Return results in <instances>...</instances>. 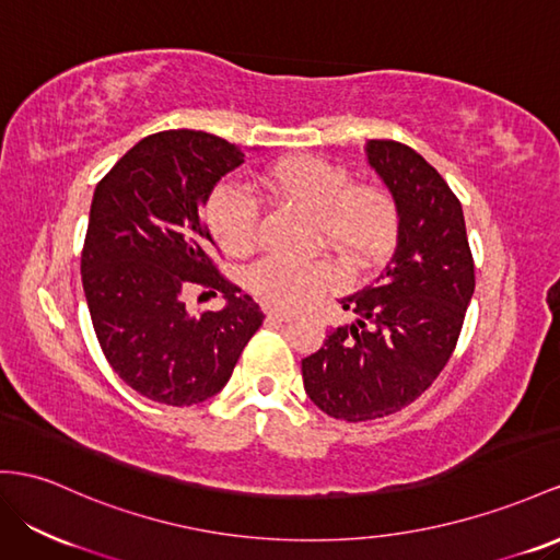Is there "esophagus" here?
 <instances>
[{
	"mask_svg": "<svg viewBox=\"0 0 560 560\" xmlns=\"http://www.w3.org/2000/svg\"><path fill=\"white\" fill-rule=\"evenodd\" d=\"M293 317H295L293 312L277 310V307H267V319H271V322H291Z\"/></svg>",
	"mask_w": 560,
	"mask_h": 560,
	"instance_id": "obj_1",
	"label": "esophagus"
}]
</instances>
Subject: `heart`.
<instances>
[{
  "mask_svg": "<svg viewBox=\"0 0 560 560\" xmlns=\"http://www.w3.org/2000/svg\"><path fill=\"white\" fill-rule=\"evenodd\" d=\"M260 184L275 198L295 200L312 210L317 241L334 246L357 267L374 265L393 246L397 226L393 196L378 184H352V175L342 165L317 155H298L269 167ZM206 222L226 255H243L257 241L260 206L241 184L222 182L208 200ZM248 283L265 303L298 310L340 289L346 275L326 257L293 260L267 255L250 267Z\"/></svg>",
  "mask_w": 560,
  "mask_h": 560,
  "instance_id": "obj_1",
  "label": "heart"
}]
</instances>
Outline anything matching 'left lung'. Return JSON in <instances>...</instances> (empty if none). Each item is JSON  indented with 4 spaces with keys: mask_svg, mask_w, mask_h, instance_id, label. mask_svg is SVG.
Here are the masks:
<instances>
[{
    "mask_svg": "<svg viewBox=\"0 0 560 560\" xmlns=\"http://www.w3.org/2000/svg\"><path fill=\"white\" fill-rule=\"evenodd\" d=\"M366 158L395 198L397 248L374 285L340 300L360 319L303 360L312 402L348 423L390 417L433 385L476 291L464 210L440 172L393 139H371Z\"/></svg>",
    "mask_w": 560,
    "mask_h": 560,
    "instance_id": "left-lung-1",
    "label": "left lung"
}]
</instances>
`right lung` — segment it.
Segmentation results:
<instances>
[{
  "label": "right lung",
  "instance_id": "add662e5",
  "mask_svg": "<svg viewBox=\"0 0 560 560\" xmlns=\"http://www.w3.org/2000/svg\"><path fill=\"white\" fill-rule=\"evenodd\" d=\"M243 163L222 137L167 130L141 139L96 184L82 248L94 334L139 395L189 407L218 395L262 326L260 305L220 275L200 218L212 186ZM194 288L228 298L220 313L185 312Z\"/></svg>",
  "mask_w": 560,
  "mask_h": 560
}]
</instances>
